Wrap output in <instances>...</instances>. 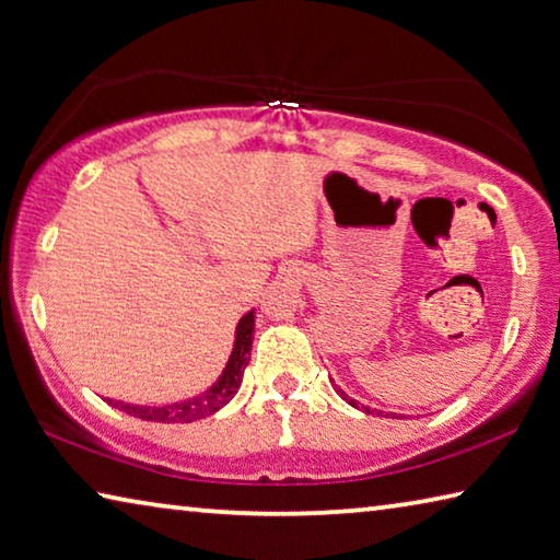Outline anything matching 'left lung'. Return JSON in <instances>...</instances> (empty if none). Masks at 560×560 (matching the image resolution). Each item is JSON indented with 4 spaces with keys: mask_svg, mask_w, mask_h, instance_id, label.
<instances>
[{
    "mask_svg": "<svg viewBox=\"0 0 560 560\" xmlns=\"http://www.w3.org/2000/svg\"><path fill=\"white\" fill-rule=\"evenodd\" d=\"M336 393H339L343 399H346V402L348 405H351V407H355V409H363L365 411V415H373V409L371 407H365V405H361V402H355V399H351V397H348L346 393H343V389L341 387H336ZM377 415H380V411H377Z\"/></svg>",
    "mask_w": 560,
    "mask_h": 560,
    "instance_id": "left-lung-1",
    "label": "left lung"
}]
</instances>
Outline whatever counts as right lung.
<instances>
[{
	"instance_id": "1",
	"label": "right lung",
	"mask_w": 560,
	"mask_h": 560,
	"mask_svg": "<svg viewBox=\"0 0 560 560\" xmlns=\"http://www.w3.org/2000/svg\"><path fill=\"white\" fill-rule=\"evenodd\" d=\"M256 316L253 312L241 316V322L236 326V341H234V351L229 355V363L224 368V373L217 380V383L207 389V393L183 399V402H173V405H163V407H141V405H126V402H112L109 405L126 411V415L139 417L145 421H161V424H189V421L205 419L209 415H214L224 405H229V399L238 393L241 380H244V371L250 361V343H253V329H256Z\"/></svg>"
}]
</instances>
